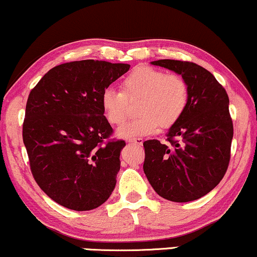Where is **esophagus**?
<instances>
[{"label":"esophagus","mask_w":257,"mask_h":257,"mask_svg":"<svg viewBox=\"0 0 257 257\" xmlns=\"http://www.w3.org/2000/svg\"><path fill=\"white\" fill-rule=\"evenodd\" d=\"M143 138H130L128 139V143L136 144V145H142L143 144Z\"/></svg>","instance_id":"esophagus-1"}]
</instances>
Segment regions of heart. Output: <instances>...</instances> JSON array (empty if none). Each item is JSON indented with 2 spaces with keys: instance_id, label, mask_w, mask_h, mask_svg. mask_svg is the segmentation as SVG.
Here are the masks:
<instances>
[{
  "instance_id": "obj_1",
  "label": "heart",
  "mask_w": 257,
  "mask_h": 257,
  "mask_svg": "<svg viewBox=\"0 0 257 257\" xmlns=\"http://www.w3.org/2000/svg\"><path fill=\"white\" fill-rule=\"evenodd\" d=\"M120 89L101 94V107L109 123L120 126L128 115V102L138 100L137 118L119 128L123 138L149 136L162 127H170L181 118L189 100V90L181 76L167 74L151 66H137L121 80Z\"/></svg>"
}]
</instances>
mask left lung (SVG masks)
Here are the masks:
<instances>
[{"label": "left lung", "instance_id": "left-lung-1", "mask_svg": "<svg viewBox=\"0 0 257 257\" xmlns=\"http://www.w3.org/2000/svg\"><path fill=\"white\" fill-rule=\"evenodd\" d=\"M181 75L189 90L183 115L167 134L169 144L144 142V173L167 200L193 201L210 193L225 175L233 137L226 90L210 71L192 62H151Z\"/></svg>", "mask_w": 257, "mask_h": 257}]
</instances>
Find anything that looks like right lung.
<instances>
[{"instance_id": "add662e5", "label": "right lung", "mask_w": 257, "mask_h": 257, "mask_svg": "<svg viewBox=\"0 0 257 257\" xmlns=\"http://www.w3.org/2000/svg\"><path fill=\"white\" fill-rule=\"evenodd\" d=\"M128 69L94 59L64 63L28 95L22 139L31 172L57 204L89 211L112 194L125 141L109 139L101 94Z\"/></svg>"}]
</instances>
